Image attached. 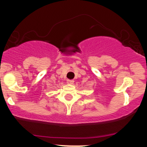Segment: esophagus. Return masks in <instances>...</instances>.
Instances as JSON below:
<instances>
[{
  "label": "esophagus",
  "mask_w": 147,
  "mask_h": 147,
  "mask_svg": "<svg viewBox=\"0 0 147 147\" xmlns=\"http://www.w3.org/2000/svg\"><path fill=\"white\" fill-rule=\"evenodd\" d=\"M67 82L68 84H73V82H74V80H69V79H68L67 80Z\"/></svg>",
  "instance_id": "34e87169"
}]
</instances>
